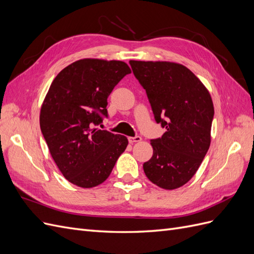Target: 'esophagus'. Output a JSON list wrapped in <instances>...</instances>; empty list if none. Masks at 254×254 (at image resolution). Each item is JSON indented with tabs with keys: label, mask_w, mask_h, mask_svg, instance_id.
<instances>
[{
	"label": "esophagus",
	"mask_w": 254,
	"mask_h": 254,
	"mask_svg": "<svg viewBox=\"0 0 254 254\" xmlns=\"http://www.w3.org/2000/svg\"><path fill=\"white\" fill-rule=\"evenodd\" d=\"M128 141H129V143L133 144V143H136V142H141V141H142V137L139 136V135H136V136H129V137H128Z\"/></svg>",
	"instance_id": "obj_1"
}]
</instances>
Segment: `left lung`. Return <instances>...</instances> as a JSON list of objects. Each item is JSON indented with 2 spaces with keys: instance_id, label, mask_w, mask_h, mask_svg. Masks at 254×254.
I'll return each instance as SVG.
<instances>
[{
  "instance_id": "obj_1",
  "label": "left lung",
  "mask_w": 254,
  "mask_h": 254,
  "mask_svg": "<svg viewBox=\"0 0 254 254\" xmlns=\"http://www.w3.org/2000/svg\"><path fill=\"white\" fill-rule=\"evenodd\" d=\"M145 89L157 123L166 129L151 140V159L143 164L146 177L161 189L189 182L211 144L214 106L210 92L187 66L171 61L130 60Z\"/></svg>"
}]
</instances>
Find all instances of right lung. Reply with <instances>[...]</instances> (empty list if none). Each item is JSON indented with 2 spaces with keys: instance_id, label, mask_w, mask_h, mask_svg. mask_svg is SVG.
<instances>
[{
  "instance_id": "right-lung-1",
  "label": "right lung",
  "mask_w": 254,
  "mask_h": 254,
  "mask_svg": "<svg viewBox=\"0 0 254 254\" xmlns=\"http://www.w3.org/2000/svg\"><path fill=\"white\" fill-rule=\"evenodd\" d=\"M131 70L124 61L84 58L68 64L51 87L40 110V128L51 156L64 178L83 189L110 176L128 140L101 130L107 98Z\"/></svg>"
}]
</instances>
